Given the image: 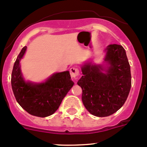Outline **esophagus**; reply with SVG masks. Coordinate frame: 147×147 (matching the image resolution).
Segmentation results:
<instances>
[{"label":"esophagus","mask_w":147,"mask_h":147,"mask_svg":"<svg viewBox=\"0 0 147 147\" xmlns=\"http://www.w3.org/2000/svg\"><path fill=\"white\" fill-rule=\"evenodd\" d=\"M69 73H70V75L72 78H76L79 75L80 70L77 67H72L69 69Z\"/></svg>","instance_id":"1"}]
</instances>
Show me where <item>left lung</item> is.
<instances>
[{
    "label": "left lung",
    "mask_w": 147,
    "mask_h": 147,
    "mask_svg": "<svg viewBox=\"0 0 147 147\" xmlns=\"http://www.w3.org/2000/svg\"><path fill=\"white\" fill-rule=\"evenodd\" d=\"M105 61L110 67L104 73L101 65L87 63L82 67L83 75L78 82L82 90L83 105L94 116L112 115L123 106L131 86L130 65L125 50L120 45L106 48Z\"/></svg>",
    "instance_id": "left-lung-1"
}]
</instances>
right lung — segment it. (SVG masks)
I'll use <instances>...</instances> for the list:
<instances>
[{"instance_id": "right-lung-1", "label": "right lung", "mask_w": 147, "mask_h": 147, "mask_svg": "<svg viewBox=\"0 0 147 147\" xmlns=\"http://www.w3.org/2000/svg\"><path fill=\"white\" fill-rule=\"evenodd\" d=\"M25 46L18 56L11 75V85L18 103L30 115L45 117L53 115L73 86L68 71L53 75L45 82L33 84L22 78L20 60L26 53Z\"/></svg>"}]
</instances>
